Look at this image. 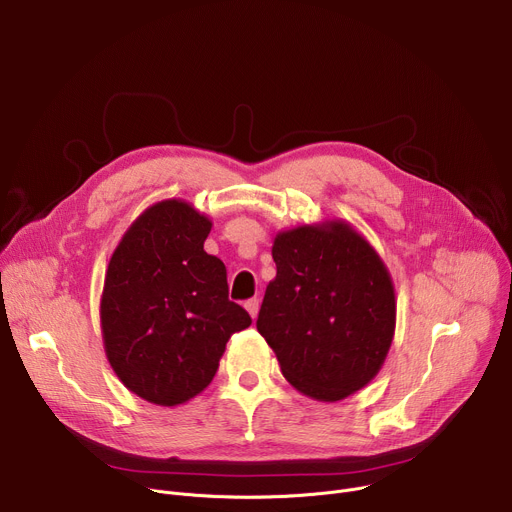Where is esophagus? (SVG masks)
<instances>
[{
	"mask_svg": "<svg viewBox=\"0 0 512 512\" xmlns=\"http://www.w3.org/2000/svg\"><path fill=\"white\" fill-rule=\"evenodd\" d=\"M245 309H247V313L255 319L257 313H259V298H249V300L245 302Z\"/></svg>",
	"mask_w": 512,
	"mask_h": 512,
	"instance_id": "34e87169",
	"label": "esophagus"
}]
</instances>
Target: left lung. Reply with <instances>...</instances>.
<instances>
[{
	"label": "left lung",
	"instance_id": "1",
	"mask_svg": "<svg viewBox=\"0 0 512 512\" xmlns=\"http://www.w3.org/2000/svg\"><path fill=\"white\" fill-rule=\"evenodd\" d=\"M257 331L286 381L342 401L377 377L395 335V288L381 255L344 220L282 230Z\"/></svg>",
	"mask_w": 512,
	"mask_h": 512
}]
</instances>
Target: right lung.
Returning a JSON list of instances; mask_svg holds the SVG:
<instances>
[{
    "label": "right lung",
    "mask_w": 512,
    "mask_h": 512,
    "mask_svg": "<svg viewBox=\"0 0 512 512\" xmlns=\"http://www.w3.org/2000/svg\"><path fill=\"white\" fill-rule=\"evenodd\" d=\"M210 230L191 203L158 201L133 220L107 267L105 354L131 393L162 407L206 389L230 335L251 325L228 300L224 263L203 251Z\"/></svg>",
    "instance_id": "1"
}]
</instances>
